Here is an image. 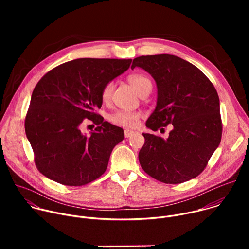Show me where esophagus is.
<instances>
[{"instance_id": "obj_1", "label": "esophagus", "mask_w": 249, "mask_h": 249, "mask_svg": "<svg viewBox=\"0 0 249 249\" xmlns=\"http://www.w3.org/2000/svg\"><path fill=\"white\" fill-rule=\"evenodd\" d=\"M135 134V132L134 131H132V130H129V129H126V130H124V136H125V138H130L132 135H134Z\"/></svg>"}]
</instances>
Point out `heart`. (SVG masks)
<instances>
[{"mask_svg": "<svg viewBox=\"0 0 249 249\" xmlns=\"http://www.w3.org/2000/svg\"><path fill=\"white\" fill-rule=\"evenodd\" d=\"M127 80L131 85V87L138 93H140L142 90H144L146 88L152 86V83L149 80V78H147L146 76L142 74H131L128 76ZM112 91H113V83H107L103 87L100 93V97L104 103L109 102L112 95ZM139 117L140 115L137 112L121 110L111 114L108 119L110 122H112L117 126L131 128L137 124Z\"/></svg>", "mask_w": 249, "mask_h": 249, "instance_id": "b5f03b06", "label": "heart"}]
</instances>
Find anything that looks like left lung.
I'll use <instances>...</instances> for the list:
<instances>
[{"label": "left lung", "mask_w": 249, "mask_h": 249, "mask_svg": "<svg viewBox=\"0 0 249 249\" xmlns=\"http://www.w3.org/2000/svg\"><path fill=\"white\" fill-rule=\"evenodd\" d=\"M136 67L154 78L158 89L157 105L147 128L158 131L172 124L166 139L143 133L145 145L139 152L142 168L167 184L195 178L221 143L216 89L196 66L174 55L141 56L133 60L131 68Z\"/></svg>", "instance_id": "obj_1"}]
</instances>
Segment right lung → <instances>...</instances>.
I'll use <instances>...</instances> for the list:
<instances>
[{
  "label": "right lung",
  "mask_w": 249,
  "mask_h": 249,
  "mask_svg": "<svg viewBox=\"0 0 249 249\" xmlns=\"http://www.w3.org/2000/svg\"><path fill=\"white\" fill-rule=\"evenodd\" d=\"M131 59L82 58L48 72L34 88L25 117V134L38 170L67 186L88 184L104 173L113 148L124 139L122 128L94 113L103 87L129 69ZM98 127L89 136L80 125Z\"/></svg>",
  "instance_id": "obj_1"
}]
</instances>
